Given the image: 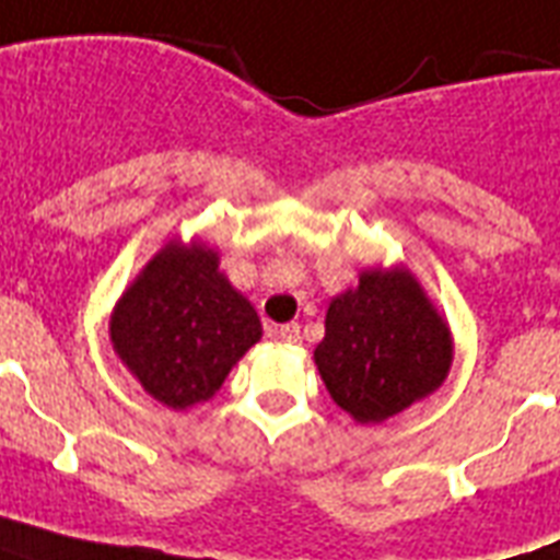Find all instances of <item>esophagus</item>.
Masks as SVG:
<instances>
[{"label": "esophagus", "instance_id": "obj_1", "mask_svg": "<svg viewBox=\"0 0 560 560\" xmlns=\"http://www.w3.org/2000/svg\"><path fill=\"white\" fill-rule=\"evenodd\" d=\"M279 340L293 342V346H296V342H302V331H299V325H281Z\"/></svg>", "mask_w": 560, "mask_h": 560}]
</instances>
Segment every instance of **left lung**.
<instances>
[{
  "mask_svg": "<svg viewBox=\"0 0 560 560\" xmlns=\"http://www.w3.org/2000/svg\"><path fill=\"white\" fill-rule=\"evenodd\" d=\"M316 369L360 424H377L427 398L453 363L451 328L407 267L363 270L331 299Z\"/></svg>",
  "mask_w": 560,
  "mask_h": 560,
  "instance_id": "obj_1",
  "label": "left lung"
}]
</instances>
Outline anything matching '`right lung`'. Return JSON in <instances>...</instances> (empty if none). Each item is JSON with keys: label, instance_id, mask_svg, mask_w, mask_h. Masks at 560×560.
I'll return each instance as SVG.
<instances>
[{"label": "right lung", "instance_id": "add662e5", "mask_svg": "<svg viewBox=\"0 0 560 560\" xmlns=\"http://www.w3.org/2000/svg\"><path fill=\"white\" fill-rule=\"evenodd\" d=\"M109 340L148 395L188 409L261 340V319L220 272L214 249L171 241L113 307Z\"/></svg>", "mask_w": 560, "mask_h": 560}]
</instances>
